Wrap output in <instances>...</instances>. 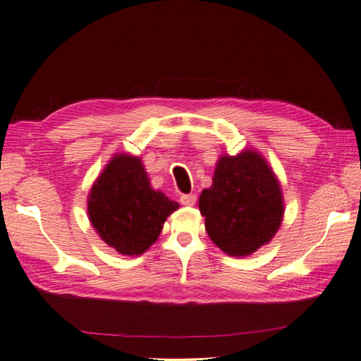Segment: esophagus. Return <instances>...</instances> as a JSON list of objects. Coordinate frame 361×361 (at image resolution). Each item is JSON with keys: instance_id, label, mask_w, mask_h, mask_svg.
<instances>
[{"instance_id": "34e87169", "label": "esophagus", "mask_w": 361, "mask_h": 361, "mask_svg": "<svg viewBox=\"0 0 361 361\" xmlns=\"http://www.w3.org/2000/svg\"><path fill=\"white\" fill-rule=\"evenodd\" d=\"M180 203L184 206H193L197 203V195H182Z\"/></svg>"}]
</instances>
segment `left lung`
Here are the masks:
<instances>
[{
    "label": "left lung",
    "mask_w": 361,
    "mask_h": 361,
    "mask_svg": "<svg viewBox=\"0 0 361 361\" xmlns=\"http://www.w3.org/2000/svg\"><path fill=\"white\" fill-rule=\"evenodd\" d=\"M200 212L219 249L231 257L252 255L273 239L282 224L281 184L255 150L222 155L212 185L200 195Z\"/></svg>",
    "instance_id": "obj_1"
}]
</instances>
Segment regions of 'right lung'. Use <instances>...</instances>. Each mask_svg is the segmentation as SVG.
<instances>
[{
	"mask_svg": "<svg viewBox=\"0 0 361 361\" xmlns=\"http://www.w3.org/2000/svg\"><path fill=\"white\" fill-rule=\"evenodd\" d=\"M88 219L103 241L122 255H141L179 204L150 187L139 157L117 154L88 195Z\"/></svg>",
	"mask_w": 361,
	"mask_h": 361,
	"instance_id": "obj_1",
	"label": "right lung"
}]
</instances>
